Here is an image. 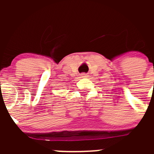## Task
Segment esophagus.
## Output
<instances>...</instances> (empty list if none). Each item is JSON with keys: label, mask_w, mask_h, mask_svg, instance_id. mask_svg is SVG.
<instances>
[{"label": "esophagus", "mask_w": 154, "mask_h": 154, "mask_svg": "<svg viewBox=\"0 0 154 154\" xmlns=\"http://www.w3.org/2000/svg\"><path fill=\"white\" fill-rule=\"evenodd\" d=\"M88 77L87 74H85V73L81 74V77H83V78H86V77Z\"/></svg>", "instance_id": "34e87169"}]
</instances>
